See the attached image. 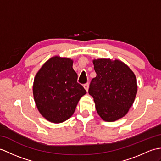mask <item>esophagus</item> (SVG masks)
<instances>
[{
  "label": "esophagus",
  "instance_id": "34e87169",
  "mask_svg": "<svg viewBox=\"0 0 161 161\" xmlns=\"http://www.w3.org/2000/svg\"><path fill=\"white\" fill-rule=\"evenodd\" d=\"M84 87L86 91L88 92V88H89V84H88V83L85 84L84 85Z\"/></svg>",
  "mask_w": 161,
  "mask_h": 161
}]
</instances>
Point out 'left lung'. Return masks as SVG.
Instances as JSON below:
<instances>
[{"label":"left lung","mask_w":161,"mask_h":161,"mask_svg":"<svg viewBox=\"0 0 161 161\" xmlns=\"http://www.w3.org/2000/svg\"><path fill=\"white\" fill-rule=\"evenodd\" d=\"M97 76L88 90L99 117L108 122L124 117L134 102L137 81L132 70L119 59H93Z\"/></svg>","instance_id":"1"}]
</instances>
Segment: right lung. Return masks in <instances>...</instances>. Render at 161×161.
Returning <instances> with one entry per match:
<instances>
[{"label":"right lung","instance_id":"obj_1","mask_svg":"<svg viewBox=\"0 0 161 161\" xmlns=\"http://www.w3.org/2000/svg\"><path fill=\"white\" fill-rule=\"evenodd\" d=\"M73 60L54 56L36 73L33 94L37 108L47 121L59 123L73 114L80 98L86 91L77 83Z\"/></svg>","mask_w":161,"mask_h":161}]
</instances>
